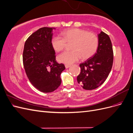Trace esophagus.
<instances>
[{
  "label": "esophagus",
  "instance_id": "esophagus-1",
  "mask_svg": "<svg viewBox=\"0 0 133 133\" xmlns=\"http://www.w3.org/2000/svg\"><path fill=\"white\" fill-rule=\"evenodd\" d=\"M65 68H66V69H67V68H69L70 66V65H68V64H65Z\"/></svg>",
  "mask_w": 133,
  "mask_h": 133
}]
</instances>
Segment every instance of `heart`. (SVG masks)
<instances>
[{
    "label": "heart",
    "mask_w": 133,
    "mask_h": 133,
    "mask_svg": "<svg viewBox=\"0 0 133 133\" xmlns=\"http://www.w3.org/2000/svg\"><path fill=\"white\" fill-rule=\"evenodd\" d=\"M63 38L54 36L51 38V44L56 51L63 50L67 43H71L70 51H66L59 54L58 60L62 63L70 64L81 58L86 60L94 55L98 49L99 39L92 32L78 28H73L62 32Z\"/></svg>",
    "instance_id": "obj_1"
}]
</instances>
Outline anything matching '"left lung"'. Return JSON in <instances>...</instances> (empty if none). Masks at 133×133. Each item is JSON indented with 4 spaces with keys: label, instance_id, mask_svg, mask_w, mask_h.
Segmentation results:
<instances>
[{
    "label": "left lung",
    "instance_id": "left-lung-1",
    "mask_svg": "<svg viewBox=\"0 0 133 133\" xmlns=\"http://www.w3.org/2000/svg\"><path fill=\"white\" fill-rule=\"evenodd\" d=\"M98 39L96 53L79 65L81 71L77 76V82L85 90L95 89L103 84L112 66L113 50L109 37L101 31Z\"/></svg>",
    "mask_w": 133,
    "mask_h": 133
}]
</instances>
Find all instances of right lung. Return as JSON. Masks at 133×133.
I'll return each mask as SVG.
<instances>
[{"instance_id": "obj_1", "label": "right lung", "mask_w": 133, "mask_h": 133, "mask_svg": "<svg viewBox=\"0 0 133 133\" xmlns=\"http://www.w3.org/2000/svg\"><path fill=\"white\" fill-rule=\"evenodd\" d=\"M54 28L43 27L26 41L23 54V65L30 82L43 92H50L60 86V76L65 69L55 60V52L51 40Z\"/></svg>"}]
</instances>
